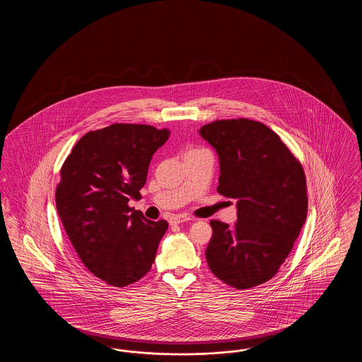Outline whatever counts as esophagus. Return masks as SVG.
<instances>
[{
  "label": "esophagus",
  "instance_id": "1",
  "mask_svg": "<svg viewBox=\"0 0 362 362\" xmlns=\"http://www.w3.org/2000/svg\"><path fill=\"white\" fill-rule=\"evenodd\" d=\"M189 220H192V218H191L189 216H186V214H175V216H173V217L170 218V224L177 225L180 224V223L189 221Z\"/></svg>",
  "mask_w": 362,
  "mask_h": 362
}]
</instances>
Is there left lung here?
Segmentation results:
<instances>
[{
    "mask_svg": "<svg viewBox=\"0 0 362 362\" xmlns=\"http://www.w3.org/2000/svg\"><path fill=\"white\" fill-rule=\"evenodd\" d=\"M217 152V191L236 199L238 223L213 220L206 248L211 273L236 289L272 279L307 220L308 197L300 161L272 129L245 118L199 129Z\"/></svg>",
    "mask_w": 362,
    "mask_h": 362,
    "instance_id": "left-lung-1",
    "label": "left lung"
}]
</instances>
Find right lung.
<instances>
[{
  "instance_id": "right-lung-1",
  "label": "right lung",
  "mask_w": 362,
  "mask_h": 362,
  "mask_svg": "<svg viewBox=\"0 0 362 362\" xmlns=\"http://www.w3.org/2000/svg\"><path fill=\"white\" fill-rule=\"evenodd\" d=\"M168 137V129L115 123L80 138L61 168L55 191L61 223L86 269L111 286L137 282L151 270L168 228L129 206Z\"/></svg>"
}]
</instances>
